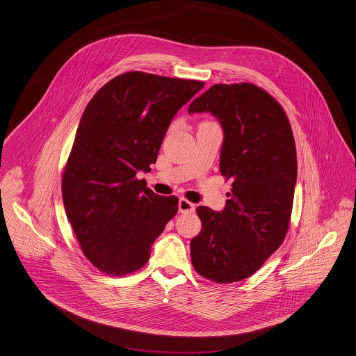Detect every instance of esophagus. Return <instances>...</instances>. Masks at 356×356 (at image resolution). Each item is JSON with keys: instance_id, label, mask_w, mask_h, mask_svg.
Here are the masks:
<instances>
[{"instance_id": "obj_1", "label": "esophagus", "mask_w": 356, "mask_h": 356, "mask_svg": "<svg viewBox=\"0 0 356 356\" xmlns=\"http://www.w3.org/2000/svg\"><path fill=\"white\" fill-rule=\"evenodd\" d=\"M179 211L180 213H193L195 211V204L191 203V202H188L187 199L181 197L179 200Z\"/></svg>"}]
</instances>
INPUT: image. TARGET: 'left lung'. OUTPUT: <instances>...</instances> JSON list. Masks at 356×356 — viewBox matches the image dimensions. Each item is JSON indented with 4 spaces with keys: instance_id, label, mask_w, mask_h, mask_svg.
<instances>
[{
    "instance_id": "1",
    "label": "left lung",
    "mask_w": 356,
    "mask_h": 356,
    "mask_svg": "<svg viewBox=\"0 0 356 356\" xmlns=\"http://www.w3.org/2000/svg\"><path fill=\"white\" fill-rule=\"evenodd\" d=\"M190 113L210 112L223 129L219 170L230 179L225 209H196L200 233L191 241L195 271L217 283L254 274L282 245L297 183V150L282 106L253 83H217Z\"/></svg>"
}]
</instances>
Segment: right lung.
I'll use <instances>...</instances> for the list:
<instances>
[{
  "label": "right lung",
  "instance_id": "obj_1",
  "mask_svg": "<svg viewBox=\"0 0 356 356\" xmlns=\"http://www.w3.org/2000/svg\"><path fill=\"white\" fill-rule=\"evenodd\" d=\"M203 81L129 72L102 86L82 113L62 176L67 219L86 259L102 273L143 267L179 199L138 180L156 164L166 130Z\"/></svg>",
  "mask_w": 356,
  "mask_h": 356
}]
</instances>
